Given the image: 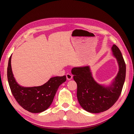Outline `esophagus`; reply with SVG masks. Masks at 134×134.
<instances>
[{
	"mask_svg": "<svg viewBox=\"0 0 134 134\" xmlns=\"http://www.w3.org/2000/svg\"><path fill=\"white\" fill-rule=\"evenodd\" d=\"M66 77H67V80H71V79H72V76L71 75V74H70V73H67V74H66Z\"/></svg>",
	"mask_w": 134,
	"mask_h": 134,
	"instance_id": "obj_1",
	"label": "esophagus"
}]
</instances>
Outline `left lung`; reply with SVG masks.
<instances>
[{
    "label": "left lung",
    "instance_id": "8db88e82",
    "mask_svg": "<svg viewBox=\"0 0 134 134\" xmlns=\"http://www.w3.org/2000/svg\"><path fill=\"white\" fill-rule=\"evenodd\" d=\"M113 55L119 64V71L109 86L99 85L93 78L89 66L74 67L71 70L77 85V97L80 106L90 113L107 110L116 103L121 94L125 80L126 64L121 52L116 45L112 47Z\"/></svg>",
    "mask_w": 134,
    "mask_h": 134
}]
</instances>
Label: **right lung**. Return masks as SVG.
Returning a JSON list of instances; mask_svg holds the SVG:
<instances>
[{
    "instance_id": "add662e5",
    "label": "right lung",
    "mask_w": 134,
    "mask_h": 134,
    "mask_svg": "<svg viewBox=\"0 0 134 134\" xmlns=\"http://www.w3.org/2000/svg\"><path fill=\"white\" fill-rule=\"evenodd\" d=\"M8 80L11 92L16 100L24 109L31 113H40L47 109L53 102L57 91L66 76L51 78L44 85L37 87H25L18 85L11 68V56L8 62Z\"/></svg>"
}]
</instances>
